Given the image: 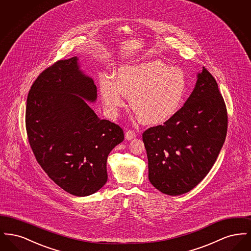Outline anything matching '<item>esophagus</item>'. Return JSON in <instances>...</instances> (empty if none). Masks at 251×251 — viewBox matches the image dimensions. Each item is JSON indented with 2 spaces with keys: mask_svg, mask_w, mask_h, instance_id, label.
<instances>
[{
  "mask_svg": "<svg viewBox=\"0 0 251 251\" xmlns=\"http://www.w3.org/2000/svg\"><path fill=\"white\" fill-rule=\"evenodd\" d=\"M135 136H136L135 132L133 131H131V130L126 131V133H125V138H126L127 140H131V139H133Z\"/></svg>",
  "mask_w": 251,
  "mask_h": 251,
  "instance_id": "obj_1",
  "label": "esophagus"
}]
</instances>
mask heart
<instances>
[{
	"label": "heart",
	"mask_w": 251,
	"mask_h": 251,
	"mask_svg": "<svg viewBox=\"0 0 251 251\" xmlns=\"http://www.w3.org/2000/svg\"><path fill=\"white\" fill-rule=\"evenodd\" d=\"M187 88L185 73L160 60L124 66L114 78H103L100 92L112 115L125 105L126 96L136 118L147 125H160L172 119L182 104Z\"/></svg>",
	"instance_id": "obj_1"
}]
</instances>
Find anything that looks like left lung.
Masks as SVG:
<instances>
[{
    "instance_id": "8db88e82",
    "label": "left lung",
    "mask_w": 251,
    "mask_h": 251,
    "mask_svg": "<svg viewBox=\"0 0 251 251\" xmlns=\"http://www.w3.org/2000/svg\"><path fill=\"white\" fill-rule=\"evenodd\" d=\"M227 129L223 97L213 75L203 68L178 113L143 132L151 183L169 196L192 190L214 166Z\"/></svg>"
}]
</instances>
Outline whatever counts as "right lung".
Returning <instances> with one entry per match:
<instances>
[{"label": "right lung", "instance_id": "right-lung-1", "mask_svg": "<svg viewBox=\"0 0 251 251\" xmlns=\"http://www.w3.org/2000/svg\"><path fill=\"white\" fill-rule=\"evenodd\" d=\"M97 86L77 56L60 60L36 78L27 97L25 123L37 163L65 191L85 197L107 181L111 151L124 139L119 125L88 105Z\"/></svg>", "mask_w": 251, "mask_h": 251}]
</instances>
